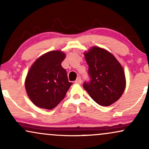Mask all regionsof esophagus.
Listing matches in <instances>:
<instances>
[{
  "instance_id": "esophagus-1",
  "label": "esophagus",
  "mask_w": 149,
  "mask_h": 149,
  "mask_svg": "<svg viewBox=\"0 0 149 149\" xmlns=\"http://www.w3.org/2000/svg\"><path fill=\"white\" fill-rule=\"evenodd\" d=\"M82 83V79L80 77H78L77 78V79L76 80V81H75V83H76V84H81Z\"/></svg>"
}]
</instances>
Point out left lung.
<instances>
[{
	"label": "left lung",
	"instance_id": "1",
	"mask_svg": "<svg viewBox=\"0 0 149 149\" xmlns=\"http://www.w3.org/2000/svg\"><path fill=\"white\" fill-rule=\"evenodd\" d=\"M90 83H84L83 88L96 103L108 107L115 103L123 94L126 86L122 65L107 49L93 46L84 52Z\"/></svg>",
	"mask_w": 149,
	"mask_h": 149
}]
</instances>
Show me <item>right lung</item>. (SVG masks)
I'll return each mask as SVG.
<instances>
[{
    "instance_id": "obj_1",
    "label": "right lung",
    "mask_w": 149,
    "mask_h": 149,
    "mask_svg": "<svg viewBox=\"0 0 149 149\" xmlns=\"http://www.w3.org/2000/svg\"><path fill=\"white\" fill-rule=\"evenodd\" d=\"M65 57L62 51H49L38 58L29 70L25 89L36 107L49 110L55 108L73 84L61 65Z\"/></svg>"
}]
</instances>
